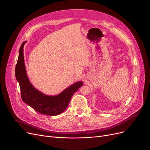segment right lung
<instances>
[{
	"mask_svg": "<svg viewBox=\"0 0 150 150\" xmlns=\"http://www.w3.org/2000/svg\"><path fill=\"white\" fill-rule=\"evenodd\" d=\"M26 42H23L20 47L15 68V76L19 84L21 98L24 103L39 113L50 116L59 115L67 108L72 96L83 85V83L78 81L54 96L45 95L39 91L30 82L26 73L23 57V46Z\"/></svg>",
	"mask_w": 150,
	"mask_h": 150,
	"instance_id": "1",
	"label": "right lung"
}]
</instances>
